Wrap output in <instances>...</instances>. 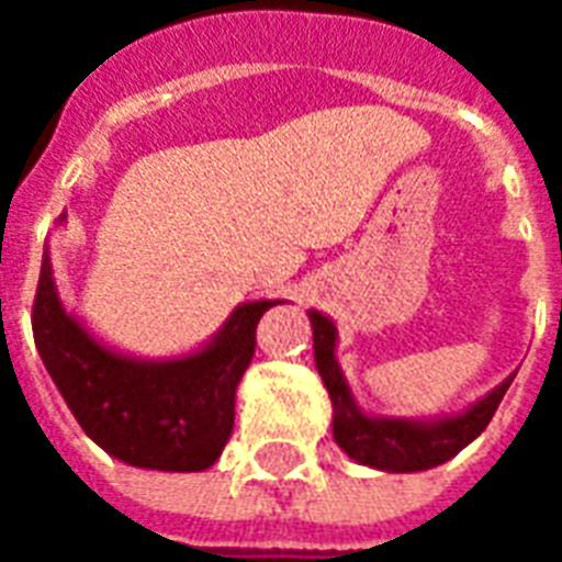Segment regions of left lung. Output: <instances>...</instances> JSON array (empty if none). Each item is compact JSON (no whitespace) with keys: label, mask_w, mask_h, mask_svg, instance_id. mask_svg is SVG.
I'll use <instances>...</instances> for the list:
<instances>
[{"label":"left lung","mask_w":562,"mask_h":562,"mask_svg":"<svg viewBox=\"0 0 562 562\" xmlns=\"http://www.w3.org/2000/svg\"><path fill=\"white\" fill-rule=\"evenodd\" d=\"M310 322H313L318 376L325 382L330 403H334V439L349 458L364 467H376L385 472H418L446 463L491 424L496 406L515 379L508 376L499 389L491 391L467 413L451 415V418L427 424L406 422V418H370L355 406L352 394L346 389V379L337 367L334 322L322 313H310Z\"/></svg>","instance_id":"1"}]
</instances>
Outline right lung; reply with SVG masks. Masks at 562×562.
Returning <instances> with one entry per match:
<instances>
[{"mask_svg":"<svg viewBox=\"0 0 562 562\" xmlns=\"http://www.w3.org/2000/svg\"><path fill=\"white\" fill-rule=\"evenodd\" d=\"M277 301L237 306L207 349L177 361H132L104 349L56 297L50 258L32 304L47 373L92 442L144 470L201 472L234 430V391L256 355L258 318Z\"/></svg>","mask_w":562,"mask_h":562,"instance_id":"add662e5","label":"right lung"}]
</instances>
